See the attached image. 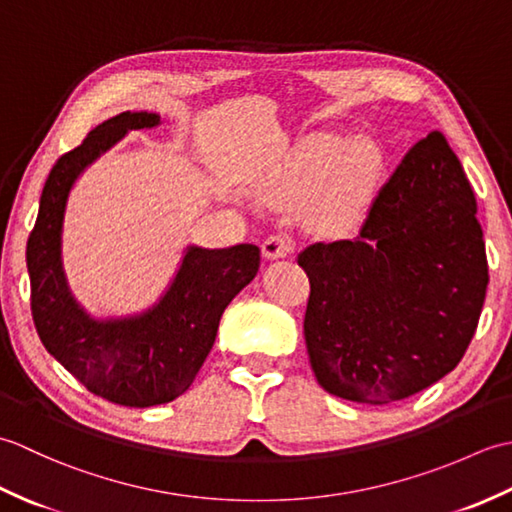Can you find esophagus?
Returning a JSON list of instances; mask_svg holds the SVG:
<instances>
[{
    "mask_svg": "<svg viewBox=\"0 0 512 512\" xmlns=\"http://www.w3.org/2000/svg\"><path fill=\"white\" fill-rule=\"evenodd\" d=\"M295 248H297V242L290 233H273L264 239L262 253L268 259H281L295 253Z\"/></svg>",
    "mask_w": 512,
    "mask_h": 512,
    "instance_id": "34e87169",
    "label": "esophagus"
}]
</instances>
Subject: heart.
<instances>
[{
  "mask_svg": "<svg viewBox=\"0 0 512 512\" xmlns=\"http://www.w3.org/2000/svg\"><path fill=\"white\" fill-rule=\"evenodd\" d=\"M383 165V149L374 138L323 136L290 162L279 189L292 202L312 200L321 226L345 228L361 213Z\"/></svg>",
  "mask_w": 512,
  "mask_h": 512,
  "instance_id": "heart-1",
  "label": "heart"
}]
</instances>
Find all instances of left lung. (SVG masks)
<instances>
[{
  "instance_id": "left-lung-1",
  "label": "left lung",
  "mask_w": 512,
  "mask_h": 512,
  "mask_svg": "<svg viewBox=\"0 0 512 512\" xmlns=\"http://www.w3.org/2000/svg\"><path fill=\"white\" fill-rule=\"evenodd\" d=\"M475 213L458 156L431 132L380 187L356 237L303 250V334L325 391L387 405L462 361L488 286Z\"/></svg>"
}]
</instances>
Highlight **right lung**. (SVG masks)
<instances>
[{"mask_svg":"<svg viewBox=\"0 0 512 512\" xmlns=\"http://www.w3.org/2000/svg\"><path fill=\"white\" fill-rule=\"evenodd\" d=\"M158 123V114L123 112L54 162L26 246L30 308L41 343L94 396L138 409L165 405L189 389L215 343L222 312L259 270L255 244L191 246L154 310L101 323L76 306L61 270V226L72 182L129 129Z\"/></svg>","mask_w":512,"mask_h":512,"instance_id":"1","label":"right lung"}]
</instances>
